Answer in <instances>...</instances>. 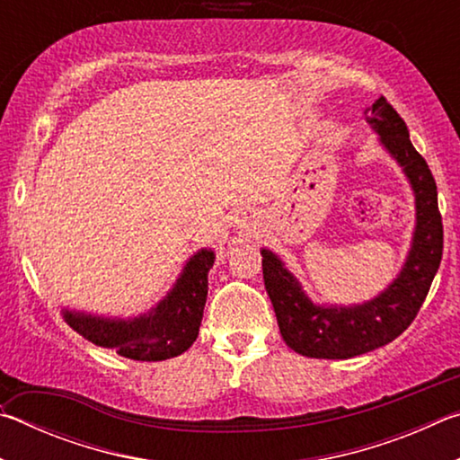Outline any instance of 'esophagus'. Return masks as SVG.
Returning a JSON list of instances; mask_svg holds the SVG:
<instances>
[{
    "label": "esophagus",
    "instance_id": "esophagus-1",
    "mask_svg": "<svg viewBox=\"0 0 460 460\" xmlns=\"http://www.w3.org/2000/svg\"><path fill=\"white\" fill-rule=\"evenodd\" d=\"M258 225H260V223H258V217H255V213H252V211L239 213L237 219H235V227H237L239 231H245V233L258 229Z\"/></svg>",
    "mask_w": 460,
    "mask_h": 460
}]
</instances>
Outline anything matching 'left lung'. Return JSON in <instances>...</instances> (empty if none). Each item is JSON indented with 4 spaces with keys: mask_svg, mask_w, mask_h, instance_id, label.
<instances>
[{
    "mask_svg": "<svg viewBox=\"0 0 460 460\" xmlns=\"http://www.w3.org/2000/svg\"><path fill=\"white\" fill-rule=\"evenodd\" d=\"M363 113L414 192L416 225L400 274L363 305H316L279 255L261 247L263 282L282 339L292 351L314 359H351L400 337L416 318L442 260V217L430 168L411 146L406 123L384 97Z\"/></svg>",
    "mask_w": 460,
    "mask_h": 460,
    "instance_id": "8db88e82",
    "label": "left lung"
}]
</instances>
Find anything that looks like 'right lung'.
<instances>
[{"label": "right lung", "mask_w": 460, "mask_h": 460, "mask_svg": "<svg viewBox=\"0 0 460 460\" xmlns=\"http://www.w3.org/2000/svg\"><path fill=\"white\" fill-rule=\"evenodd\" d=\"M213 249L202 247L184 263L181 276L147 313L119 318L62 308L66 324L93 345L118 351L134 361H164L182 355L199 337L208 292Z\"/></svg>", "instance_id": "1"}]
</instances>
